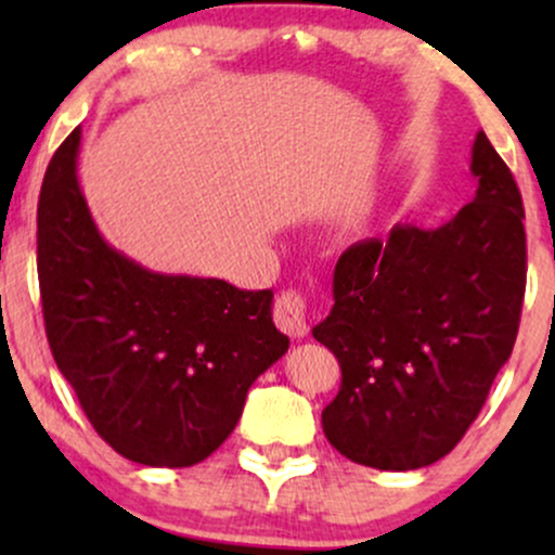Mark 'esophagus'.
Returning a JSON list of instances; mask_svg holds the SVG:
<instances>
[{
    "label": "esophagus",
    "mask_w": 555,
    "mask_h": 555,
    "mask_svg": "<svg viewBox=\"0 0 555 555\" xmlns=\"http://www.w3.org/2000/svg\"><path fill=\"white\" fill-rule=\"evenodd\" d=\"M273 321H276L279 331H284L292 339H302L308 336V302L299 292H284L282 297L273 305Z\"/></svg>",
    "instance_id": "esophagus-1"
}]
</instances>
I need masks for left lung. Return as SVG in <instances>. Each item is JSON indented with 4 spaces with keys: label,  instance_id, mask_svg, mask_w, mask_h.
<instances>
[{
    "label": "left lung",
    "instance_id": "left-lung-1",
    "mask_svg": "<svg viewBox=\"0 0 555 555\" xmlns=\"http://www.w3.org/2000/svg\"><path fill=\"white\" fill-rule=\"evenodd\" d=\"M473 203L438 229L397 224L341 253L334 308L313 328L341 365L323 433L375 469L428 467L486 404L519 331L525 208L512 171L477 132Z\"/></svg>",
    "mask_w": 555,
    "mask_h": 555
}]
</instances>
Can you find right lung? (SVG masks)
I'll list each match as a JSON object with an SVG mask.
<instances>
[{"label":"right lung","instance_id":"1","mask_svg":"<svg viewBox=\"0 0 555 555\" xmlns=\"http://www.w3.org/2000/svg\"><path fill=\"white\" fill-rule=\"evenodd\" d=\"M82 130L56 149L38 197V282L54 362L125 460L190 467L234 430L245 397L289 349L273 292L158 273L101 237L78 180Z\"/></svg>","mask_w":555,"mask_h":555}]
</instances>
